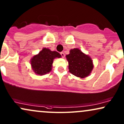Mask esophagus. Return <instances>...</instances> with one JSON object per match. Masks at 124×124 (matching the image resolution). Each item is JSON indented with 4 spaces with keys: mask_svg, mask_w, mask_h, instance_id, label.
<instances>
[{
    "mask_svg": "<svg viewBox=\"0 0 124 124\" xmlns=\"http://www.w3.org/2000/svg\"><path fill=\"white\" fill-rule=\"evenodd\" d=\"M61 56H62V58L65 57V54H64V53L61 52Z\"/></svg>",
    "mask_w": 124,
    "mask_h": 124,
    "instance_id": "1",
    "label": "esophagus"
}]
</instances>
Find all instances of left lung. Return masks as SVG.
I'll return each mask as SVG.
<instances>
[{
	"label": "left lung",
	"mask_w": 124,
	"mask_h": 124,
	"mask_svg": "<svg viewBox=\"0 0 124 124\" xmlns=\"http://www.w3.org/2000/svg\"><path fill=\"white\" fill-rule=\"evenodd\" d=\"M66 57L69 63V72L74 76L84 78L92 73L94 67L93 61L90 56L79 48L71 49L69 54L66 55Z\"/></svg>",
	"instance_id": "1"
}]
</instances>
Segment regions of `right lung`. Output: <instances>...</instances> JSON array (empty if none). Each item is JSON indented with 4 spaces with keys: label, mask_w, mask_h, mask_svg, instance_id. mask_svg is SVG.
<instances>
[{
    "label": "right lung",
    "mask_w": 124,
    "mask_h": 124,
    "mask_svg": "<svg viewBox=\"0 0 124 124\" xmlns=\"http://www.w3.org/2000/svg\"><path fill=\"white\" fill-rule=\"evenodd\" d=\"M61 57L57 51H51L48 48H43L38 54L31 58V68L37 75L43 76L51 71L54 59Z\"/></svg>",
    "instance_id": "obj_1"
}]
</instances>
